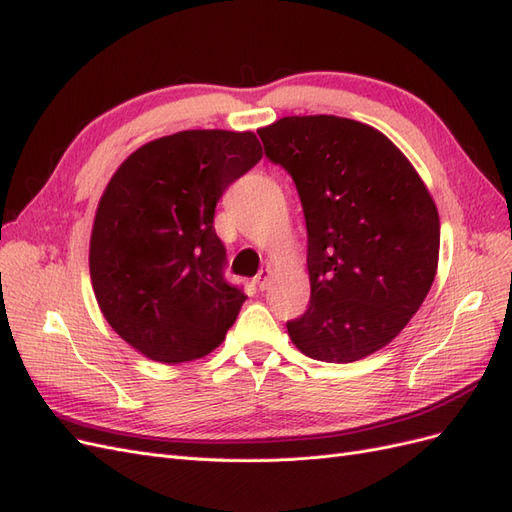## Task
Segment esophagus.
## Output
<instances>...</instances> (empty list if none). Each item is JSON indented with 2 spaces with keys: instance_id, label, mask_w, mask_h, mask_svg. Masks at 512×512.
I'll list each match as a JSON object with an SVG mask.
<instances>
[{
  "instance_id": "1",
  "label": "esophagus",
  "mask_w": 512,
  "mask_h": 512,
  "mask_svg": "<svg viewBox=\"0 0 512 512\" xmlns=\"http://www.w3.org/2000/svg\"><path fill=\"white\" fill-rule=\"evenodd\" d=\"M273 277V271L271 269H262L258 275H256V286L258 290H267L269 288V282Z\"/></svg>"
}]
</instances>
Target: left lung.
<instances>
[{"label":"left lung","instance_id":"1","mask_svg":"<svg viewBox=\"0 0 512 512\" xmlns=\"http://www.w3.org/2000/svg\"><path fill=\"white\" fill-rule=\"evenodd\" d=\"M258 136L288 170L307 226V312L286 322L309 359L352 363L391 344L438 271L440 218L410 160L367 123L282 117Z\"/></svg>","mask_w":512,"mask_h":512}]
</instances>
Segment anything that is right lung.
I'll use <instances>...</instances> for the list:
<instances>
[{"mask_svg": "<svg viewBox=\"0 0 512 512\" xmlns=\"http://www.w3.org/2000/svg\"><path fill=\"white\" fill-rule=\"evenodd\" d=\"M262 158L254 132L183 130L138 147L108 181L89 241L96 301L158 363L218 348L247 299L224 280L215 205Z\"/></svg>", "mask_w": 512, "mask_h": 512, "instance_id": "1", "label": "right lung"}]
</instances>
